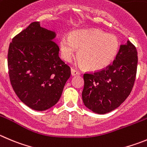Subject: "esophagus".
Returning a JSON list of instances; mask_svg holds the SVG:
<instances>
[{
	"label": "esophagus",
	"mask_w": 147,
	"mask_h": 147,
	"mask_svg": "<svg viewBox=\"0 0 147 147\" xmlns=\"http://www.w3.org/2000/svg\"><path fill=\"white\" fill-rule=\"evenodd\" d=\"M71 75H72V76H75V75H80V72H78V70H76V69L72 68V69H71Z\"/></svg>",
	"instance_id": "obj_1"
}]
</instances>
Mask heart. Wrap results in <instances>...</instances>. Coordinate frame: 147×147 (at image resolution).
I'll use <instances>...</instances> for the list:
<instances>
[{"mask_svg":"<svg viewBox=\"0 0 147 147\" xmlns=\"http://www.w3.org/2000/svg\"><path fill=\"white\" fill-rule=\"evenodd\" d=\"M119 46L115 35L98 29L75 30L69 36L61 37L59 42L63 59L69 61L78 49V57L86 69L92 71L107 67L116 57Z\"/></svg>","mask_w":147,"mask_h":147,"instance_id":"heart-1","label":"heart"}]
</instances>
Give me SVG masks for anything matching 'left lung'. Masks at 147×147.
<instances>
[{"label": "left lung", "mask_w": 147, "mask_h": 147, "mask_svg": "<svg viewBox=\"0 0 147 147\" xmlns=\"http://www.w3.org/2000/svg\"><path fill=\"white\" fill-rule=\"evenodd\" d=\"M138 56L129 40L121 45L112 64L83 75L82 98L85 106L97 114L114 110L130 95L136 75Z\"/></svg>", "instance_id": "left-lung-1"}]
</instances>
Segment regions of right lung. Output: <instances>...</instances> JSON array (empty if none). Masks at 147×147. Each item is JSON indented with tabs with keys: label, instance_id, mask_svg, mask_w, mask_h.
<instances>
[{
	"label": "right lung",
	"instance_id": "add662e5",
	"mask_svg": "<svg viewBox=\"0 0 147 147\" xmlns=\"http://www.w3.org/2000/svg\"><path fill=\"white\" fill-rule=\"evenodd\" d=\"M56 33L32 22L9 45L8 67L11 84L31 109L44 111L59 101L70 68L59 57Z\"/></svg>",
	"mask_w": 147,
	"mask_h": 147
}]
</instances>
